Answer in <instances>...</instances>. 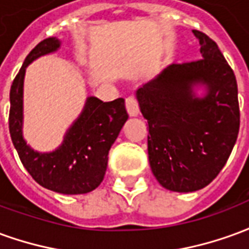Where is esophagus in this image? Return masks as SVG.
Here are the masks:
<instances>
[{
  "mask_svg": "<svg viewBox=\"0 0 249 249\" xmlns=\"http://www.w3.org/2000/svg\"><path fill=\"white\" fill-rule=\"evenodd\" d=\"M125 105H126V110H128V114L132 116V117H136L139 112H140V109H139V103H137V100H136L133 96H130L125 100Z\"/></svg>",
  "mask_w": 249,
  "mask_h": 249,
  "instance_id": "esophagus-1",
  "label": "esophagus"
}]
</instances>
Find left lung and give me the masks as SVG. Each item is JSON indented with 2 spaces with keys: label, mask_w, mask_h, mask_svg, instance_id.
<instances>
[{
  "label": "left lung",
  "mask_w": 249,
  "mask_h": 249,
  "mask_svg": "<svg viewBox=\"0 0 249 249\" xmlns=\"http://www.w3.org/2000/svg\"><path fill=\"white\" fill-rule=\"evenodd\" d=\"M192 32L203 58L168 65L136 90L149 126L152 172L173 192L207 187L225 165L240 126L235 73L213 40Z\"/></svg>",
  "instance_id": "8db88e82"
}]
</instances>
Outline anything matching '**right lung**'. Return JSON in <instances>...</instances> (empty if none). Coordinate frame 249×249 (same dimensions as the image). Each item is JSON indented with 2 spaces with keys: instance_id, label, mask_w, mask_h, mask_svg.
<instances>
[{
  "instance_id": "right-lung-1",
  "label": "right lung",
  "mask_w": 249,
  "mask_h": 249,
  "mask_svg": "<svg viewBox=\"0 0 249 249\" xmlns=\"http://www.w3.org/2000/svg\"><path fill=\"white\" fill-rule=\"evenodd\" d=\"M60 46L61 41L57 37H49L25 58L10 88L9 132L19 160L37 183L53 192L81 195L92 192L103 181L109 149L128 120V113L124 98L104 103L89 96L57 149L37 152L26 144L22 135L25 71L38 57L57 52Z\"/></svg>"
}]
</instances>
